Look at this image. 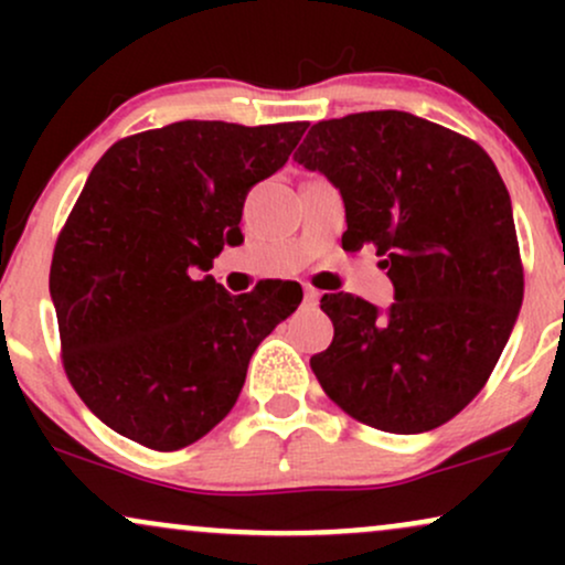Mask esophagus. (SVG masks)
Masks as SVG:
<instances>
[{
    "instance_id": "1",
    "label": "esophagus",
    "mask_w": 565,
    "mask_h": 565,
    "mask_svg": "<svg viewBox=\"0 0 565 565\" xmlns=\"http://www.w3.org/2000/svg\"><path fill=\"white\" fill-rule=\"evenodd\" d=\"M302 295H305V305H319V300H321V291L313 287H305Z\"/></svg>"
}]
</instances>
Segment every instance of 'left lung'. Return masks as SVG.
Instances as JSON below:
<instances>
[{"label":"left lung","instance_id":"1","mask_svg":"<svg viewBox=\"0 0 565 565\" xmlns=\"http://www.w3.org/2000/svg\"><path fill=\"white\" fill-rule=\"evenodd\" d=\"M340 188L342 249L374 246L395 302L321 297L334 340L310 359L323 393L369 427L412 436L483 391L523 302L510 193L476 140L406 111L319 121L295 153Z\"/></svg>","mask_w":565,"mask_h":565}]
</instances>
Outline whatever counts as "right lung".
<instances>
[{"label": "right lung", "instance_id": "obj_1", "mask_svg": "<svg viewBox=\"0 0 565 565\" xmlns=\"http://www.w3.org/2000/svg\"><path fill=\"white\" fill-rule=\"evenodd\" d=\"M305 129L174 121L116 140L93 167L57 233L50 295L66 377L119 436L157 451L196 444L300 305V284L228 295L199 270L242 242L246 193Z\"/></svg>", "mask_w": 565, "mask_h": 565}]
</instances>
